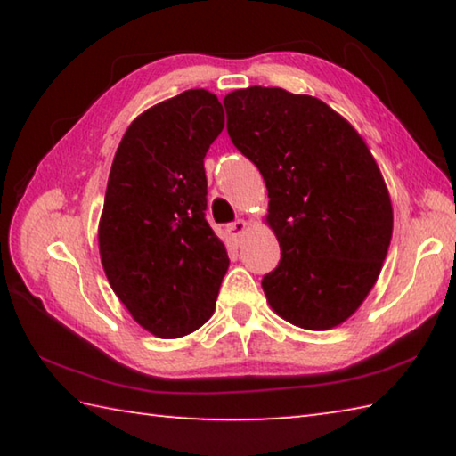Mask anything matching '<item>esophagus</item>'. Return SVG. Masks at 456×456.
<instances>
[{"label":"esophagus","instance_id":"1","mask_svg":"<svg viewBox=\"0 0 456 456\" xmlns=\"http://www.w3.org/2000/svg\"><path fill=\"white\" fill-rule=\"evenodd\" d=\"M247 221H243V219H239V221H235V223H231V225H227V233H229V237L233 239L235 243H239L241 241V237H243V233L247 231Z\"/></svg>","mask_w":456,"mask_h":456}]
</instances>
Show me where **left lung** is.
I'll return each instance as SVG.
<instances>
[{
    "mask_svg": "<svg viewBox=\"0 0 456 456\" xmlns=\"http://www.w3.org/2000/svg\"><path fill=\"white\" fill-rule=\"evenodd\" d=\"M227 133L264 176L281 261L261 280L293 326L331 330L364 302L392 239V203L372 152L322 100L249 86L223 100Z\"/></svg>",
    "mask_w": 456,
    "mask_h": 456,
    "instance_id": "1",
    "label": "left lung"
}]
</instances>
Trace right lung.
I'll list each match as a JSON object with an SVG mask.
<instances>
[{"label":"right lung","instance_id":"right-lung-1","mask_svg":"<svg viewBox=\"0 0 456 456\" xmlns=\"http://www.w3.org/2000/svg\"><path fill=\"white\" fill-rule=\"evenodd\" d=\"M225 126L219 98L187 90L133 120L114 154L98 225L110 288L136 323L173 339L211 318L229 257L205 219V154Z\"/></svg>","mask_w":456,"mask_h":456}]
</instances>
